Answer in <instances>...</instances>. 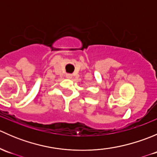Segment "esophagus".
I'll use <instances>...</instances> for the list:
<instances>
[{"instance_id":"esophagus-1","label":"esophagus","mask_w":157,"mask_h":157,"mask_svg":"<svg viewBox=\"0 0 157 157\" xmlns=\"http://www.w3.org/2000/svg\"><path fill=\"white\" fill-rule=\"evenodd\" d=\"M66 77H67V78H71V77H72V74H66Z\"/></svg>"}]
</instances>
